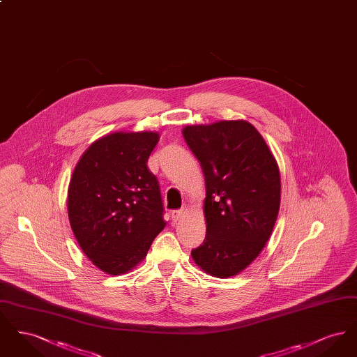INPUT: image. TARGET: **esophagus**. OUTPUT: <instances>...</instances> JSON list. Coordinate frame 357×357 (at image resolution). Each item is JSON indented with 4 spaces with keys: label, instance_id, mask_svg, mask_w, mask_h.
<instances>
[{
    "label": "esophagus",
    "instance_id": "esophagus-1",
    "mask_svg": "<svg viewBox=\"0 0 357 357\" xmlns=\"http://www.w3.org/2000/svg\"><path fill=\"white\" fill-rule=\"evenodd\" d=\"M187 214V207H182V208H179V210H174V211H171V218L174 220V221H179V220H182V218H185V215Z\"/></svg>",
    "mask_w": 357,
    "mask_h": 357
}]
</instances>
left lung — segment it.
<instances>
[{"mask_svg": "<svg viewBox=\"0 0 357 357\" xmlns=\"http://www.w3.org/2000/svg\"><path fill=\"white\" fill-rule=\"evenodd\" d=\"M182 134L206 183V238L191 257L210 275H237L272 236L281 202L277 160L245 120L186 126Z\"/></svg>", "mask_w": 357, "mask_h": 357, "instance_id": "left-lung-1", "label": "left lung"}]
</instances>
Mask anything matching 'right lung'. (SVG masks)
<instances>
[{
    "label": "right lung",
    "mask_w": 357,
    "mask_h": 357,
    "mask_svg": "<svg viewBox=\"0 0 357 357\" xmlns=\"http://www.w3.org/2000/svg\"><path fill=\"white\" fill-rule=\"evenodd\" d=\"M159 134L114 132L79 159L68 187V218L84 255L119 275L143 261L165 229L158 179L147 160Z\"/></svg>",
    "instance_id": "right-lung-1"
}]
</instances>
